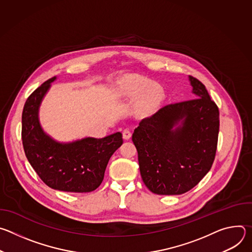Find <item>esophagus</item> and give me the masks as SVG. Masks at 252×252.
I'll list each match as a JSON object with an SVG mask.
<instances>
[{
	"label": "esophagus",
	"mask_w": 252,
	"mask_h": 252,
	"mask_svg": "<svg viewBox=\"0 0 252 252\" xmlns=\"http://www.w3.org/2000/svg\"><path fill=\"white\" fill-rule=\"evenodd\" d=\"M130 136H131V132L128 130V129H125L124 131H123V137H124V139H129L130 138Z\"/></svg>",
	"instance_id": "esophagus-1"
}]
</instances>
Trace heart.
I'll return each mask as SVG.
<instances>
[{"instance_id":"heart-1","label":"heart","mask_w":252,"mask_h":252,"mask_svg":"<svg viewBox=\"0 0 252 252\" xmlns=\"http://www.w3.org/2000/svg\"><path fill=\"white\" fill-rule=\"evenodd\" d=\"M123 95L130 99H136L142 96V105L139 115L141 117H148L160 104L164 94L162 88L154 84L152 81L141 77H133L124 86Z\"/></svg>"}]
</instances>
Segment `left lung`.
Instances as JSON below:
<instances>
[{
	"mask_svg": "<svg viewBox=\"0 0 252 252\" xmlns=\"http://www.w3.org/2000/svg\"><path fill=\"white\" fill-rule=\"evenodd\" d=\"M193 98L168 104L132 133L140 175L156 194H183L209 171L217 153L219 107L204 85L189 77Z\"/></svg>",
	"mask_w": 252,
	"mask_h": 252,
	"instance_id": "obj_1",
	"label": "left lung"
}]
</instances>
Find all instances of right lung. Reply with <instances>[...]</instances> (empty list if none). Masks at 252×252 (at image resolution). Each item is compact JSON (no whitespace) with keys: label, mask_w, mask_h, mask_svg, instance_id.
<instances>
[{"label":"right lung","mask_w":252,"mask_h":252,"mask_svg":"<svg viewBox=\"0 0 252 252\" xmlns=\"http://www.w3.org/2000/svg\"><path fill=\"white\" fill-rule=\"evenodd\" d=\"M57 80L45 82L27 99L22 116V139L26 157L51 189L66 192H90L103 179L111 157L123 145L120 131L101 138L84 137L61 142L48 134L40 123L41 103Z\"/></svg>","instance_id":"1"}]
</instances>
